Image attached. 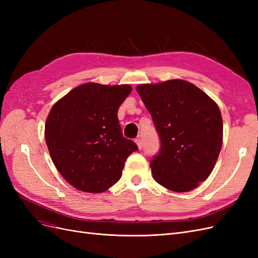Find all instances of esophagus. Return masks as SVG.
<instances>
[{
	"label": "esophagus",
	"mask_w": 258,
	"mask_h": 258,
	"mask_svg": "<svg viewBox=\"0 0 258 258\" xmlns=\"http://www.w3.org/2000/svg\"><path fill=\"white\" fill-rule=\"evenodd\" d=\"M135 142L137 143V145H138V147H139V150H141V148H142V141H141V139H140V138L136 139Z\"/></svg>",
	"instance_id": "obj_1"
}]
</instances>
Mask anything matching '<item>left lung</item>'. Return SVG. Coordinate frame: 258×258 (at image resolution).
Listing matches in <instances>:
<instances>
[{
	"mask_svg": "<svg viewBox=\"0 0 258 258\" xmlns=\"http://www.w3.org/2000/svg\"><path fill=\"white\" fill-rule=\"evenodd\" d=\"M160 138L152 159L155 181L167 189L186 192L212 172L223 144V119L215 101L183 80L137 86Z\"/></svg>",
	"mask_w": 258,
	"mask_h": 258,
	"instance_id": "left-lung-1",
	"label": "left lung"
}]
</instances>
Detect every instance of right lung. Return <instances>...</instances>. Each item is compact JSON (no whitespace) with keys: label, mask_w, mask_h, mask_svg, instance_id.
<instances>
[{"label":"right lung","mask_w":258,"mask_h":258,"mask_svg":"<svg viewBox=\"0 0 258 258\" xmlns=\"http://www.w3.org/2000/svg\"><path fill=\"white\" fill-rule=\"evenodd\" d=\"M130 85L86 83L51 107L45 140L60 174L76 189L99 194L118 182L124 161L138 150L123 138L117 112Z\"/></svg>","instance_id":"right-lung-1"}]
</instances>
